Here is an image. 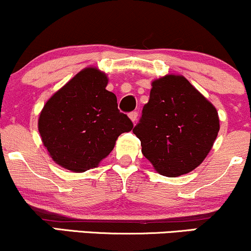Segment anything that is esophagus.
<instances>
[{
  "mask_svg": "<svg viewBox=\"0 0 251 251\" xmlns=\"http://www.w3.org/2000/svg\"><path fill=\"white\" fill-rule=\"evenodd\" d=\"M129 119L132 120V123H137V119H138V112H131V113L128 114Z\"/></svg>",
  "mask_w": 251,
  "mask_h": 251,
  "instance_id": "esophagus-1",
  "label": "esophagus"
}]
</instances>
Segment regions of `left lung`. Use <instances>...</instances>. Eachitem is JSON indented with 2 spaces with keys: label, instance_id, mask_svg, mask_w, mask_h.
Wrapping results in <instances>:
<instances>
[{
  "label": "left lung",
  "instance_id": "8db88e82",
  "mask_svg": "<svg viewBox=\"0 0 251 251\" xmlns=\"http://www.w3.org/2000/svg\"><path fill=\"white\" fill-rule=\"evenodd\" d=\"M220 131L215 106L181 75H165L152 81L133 133L142 152L166 177L195 170L214 145Z\"/></svg>",
  "mask_w": 251,
  "mask_h": 251
}]
</instances>
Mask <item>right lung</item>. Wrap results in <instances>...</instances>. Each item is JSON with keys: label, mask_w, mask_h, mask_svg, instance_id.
Wrapping results in <instances>:
<instances>
[{"label": "right lung", "mask_w": 251, "mask_h": 251, "mask_svg": "<svg viewBox=\"0 0 251 251\" xmlns=\"http://www.w3.org/2000/svg\"><path fill=\"white\" fill-rule=\"evenodd\" d=\"M103 72L88 67L60 88L39 118V132L56 164L73 172L93 169L113 150L124 132L133 128L118 109L117 97L106 89Z\"/></svg>", "instance_id": "1"}]
</instances>
